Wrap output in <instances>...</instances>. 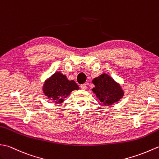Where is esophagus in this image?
<instances>
[{
  "mask_svg": "<svg viewBox=\"0 0 159 159\" xmlns=\"http://www.w3.org/2000/svg\"><path fill=\"white\" fill-rule=\"evenodd\" d=\"M80 88L82 89V90H85L86 89V84H82V85H80Z\"/></svg>",
  "mask_w": 159,
  "mask_h": 159,
  "instance_id": "esophagus-1",
  "label": "esophagus"
}]
</instances>
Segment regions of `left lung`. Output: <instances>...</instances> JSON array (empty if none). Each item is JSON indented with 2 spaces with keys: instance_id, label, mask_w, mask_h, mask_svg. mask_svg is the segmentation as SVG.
Masks as SVG:
<instances>
[{
  "instance_id": "left-lung-1",
  "label": "left lung",
  "mask_w": 159,
  "mask_h": 159,
  "mask_svg": "<svg viewBox=\"0 0 159 159\" xmlns=\"http://www.w3.org/2000/svg\"><path fill=\"white\" fill-rule=\"evenodd\" d=\"M95 87L93 92L102 103L110 105L118 102L124 96V92L119 84L106 73H103L93 80Z\"/></svg>"
}]
</instances>
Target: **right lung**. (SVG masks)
I'll return each mask as SVG.
<instances>
[{"mask_svg": "<svg viewBox=\"0 0 159 159\" xmlns=\"http://www.w3.org/2000/svg\"><path fill=\"white\" fill-rule=\"evenodd\" d=\"M79 86L73 80L69 81L65 75L56 72L45 81L43 90L45 95L52 102L61 103L64 98L74 90H78Z\"/></svg>", "mask_w": 159, "mask_h": 159, "instance_id": "add662e5", "label": "right lung"}]
</instances>
